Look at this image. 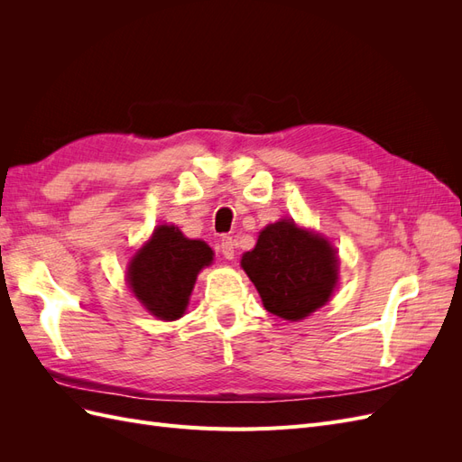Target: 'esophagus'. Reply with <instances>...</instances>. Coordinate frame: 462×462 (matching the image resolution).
Here are the masks:
<instances>
[{
  "mask_svg": "<svg viewBox=\"0 0 462 462\" xmlns=\"http://www.w3.org/2000/svg\"><path fill=\"white\" fill-rule=\"evenodd\" d=\"M219 253L223 254L226 260H233L235 258V239L233 236H223L219 243Z\"/></svg>",
  "mask_w": 462,
  "mask_h": 462,
  "instance_id": "obj_1",
  "label": "esophagus"
}]
</instances>
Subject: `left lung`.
<instances>
[{"label":"left lung","instance_id":"8db88e82","mask_svg":"<svg viewBox=\"0 0 462 462\" xmlns=\"http://www.w3.org/2000/svg\"><path fill=\"white\" fill-rule=\"evenodd\" d=\"M241 265L265 310L289 321H300L321 309L339 279V258L331 243L292 219L263 227Z\"/></svg>","mask_w":462,"mask_h":462}]
</instances>
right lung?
<instances>
[{
    "label": "right lung",
    "mask_w": 462,
    "mask_h": 462,
    "mask_svg": "<svg viewBox=\"0 0 462 462\" xmlns=\"http://www.w3.org/2000/svg\"><path fill=\"white\" fill-rule=\"evenodd\" d=\"M212 260L214 250L204 241L187 239L175 226H158L133 256L127 282L152 316L173 321L185 314L197 277Z\"/></svg>",
    "instance_id": "1"
}]
</instances>
